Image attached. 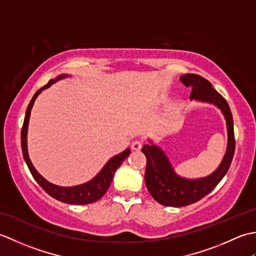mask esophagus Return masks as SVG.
Instances as JSON below:
<instances>
[{
  "label": "esophagus",
  "instance_id": "esophagus-1",
  "mask_svg": "<svg viewBox=\"0 0 256 256\" xmlns=\"http://www.w3.org/2000/svg\"><path fill=\"white\" fill-rule=\"evenodd\" d=\"M132 148L135 150H140V148H142V142H140V140H135L134 142L132 143Z\"/></svg>",
  "mask_w": 256,
  "mask_h": 256
}]
</instances>
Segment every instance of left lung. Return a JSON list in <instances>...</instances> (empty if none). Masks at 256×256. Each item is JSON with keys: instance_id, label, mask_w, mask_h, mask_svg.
<instances>
[{"instance_id": "1", "label": "left lung", "mask_w": 256, "mask_h": 256, "mask_svg": "<svg viewBox=\"0 0 256 256\" xmlns=\"http://www.w3.org/2000/svg\"><path fill=\"white\" fill-rule=\"evenodd\" d=\"M180 80L186 86H192L190 99L214 103L221 108L226 120L228 148L218 170L208 177L192 180L176 175L170 162L160 148L150 144L144 145L142 152L146 156V187L157 202L166 206H189L211 192L229 170L236 150L233 118L226 100L212 88L208 80L199 74H186L182 76Z\"/></svg>"}]
</instances>
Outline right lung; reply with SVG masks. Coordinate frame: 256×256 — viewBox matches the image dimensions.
Instances as JSON below:
<instances>
[{"instance_id": "add662e5", "label": "right lung", "mask_w": 256, "mask_h": 256, "mask_svg": "<svg viewBox=\"0 0 256 256\" xmlns=\"http://www.w3.org/2000/svg\"><path fill=\"white\" fill-rule=\"evenodd\" d=\"M64 77H66V76H59L56 80H50L47 84H45L42 88L36 91L34 96L32 98V100L30 102L28 106H27V110L25 113L23 126H22V132H20L22 152H23L24 160L32 177H34L37 184H40V186L44 189L48 194L64 204H88L96 202V201L102 198V196L106 192V190L108 187H110L111 182L114 177V172H116L118 168L121 166L124 160L130 155V148H126L125 150H123L122 153L112 157V158L106 162V166L102 168L101 172L98 174L94 179H91L90 182H86L84 184H79V186L59 187V186H56V184L48 182L45 178H42L40 174L37 172V170L30 162L28 153H27V126H28L30 110H32V104H34L37 96L40 94V91L48 88V86H50V84H52L55 81H57L58 79H62Z\"/></svg>"}]
</instances>
